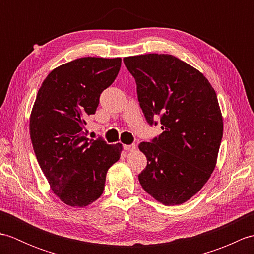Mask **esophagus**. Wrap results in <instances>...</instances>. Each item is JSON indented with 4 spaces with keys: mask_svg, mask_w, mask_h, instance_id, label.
<instances>
[{
    "mask_svg": "<svg viewBox=\"0 0 254 254\" xmlns=\"http://www.w3.org/2000/svg\"><path fill=\"white\" fill-rule=\"evenodd\" d=\"M123 148L126 150H130V152H133V150L136 149V145H123Z\"/></svg>",
    "mask_w": 254,
    "mask_h": 254,
    "instance_id": "1",
    "label": "esophagus"
}]
</instances>
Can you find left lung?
Masks as SVG:
<instances>
[{
    "mask_svg": "<svg viewBox=\"0 0 254 254\" xmlns=\"http://www.w3.org/2000/svg\"><path fill=\"white\" fill-rule=\"evenodd\" d=\"M137 85L139 106L149 124L160 118L164 132L138 145L147 166L142 188L168 206L189 201L216 167L224 122L212 85L204 75L171 55L123 59Z\"/></svg>",
    "mask_w": 254,
    "mask_h": 254,
    "instance_id": "obj_1",
    "label": "left lung"
}]
</instances>
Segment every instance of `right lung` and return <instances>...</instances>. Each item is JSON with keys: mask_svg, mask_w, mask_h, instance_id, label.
<instances>
[{"mask_svg": "<svg viewBox=\"0 0 254 254\" xmlns=\"http://www.w3.org/2000/svg\"><path fill=\"white\" fill-rule=\"evenodd\" d=\"M121 58H79L56 67L38 90L29 119L36 157L53 193L72 207H85L104 192L107 171L122 144L85 136V124L113 83Z\"/></svg>", "mask_w": 254, "mask_h": 254, "instance_id": "obj_1", "label": "right lung"}]
</instances>
